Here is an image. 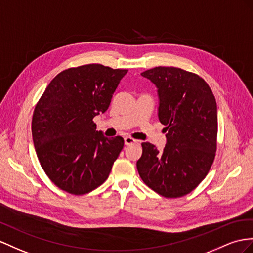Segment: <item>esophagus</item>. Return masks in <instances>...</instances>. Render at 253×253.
Masks as SVG:
<instances>
[{
	"label": "esophagus",
	"instance_id": "34e87169",
	"mask_svg": "<svg viewBox=\"0 0 253 253\" xmlns=\"http://www.w3.org/2000/svg\"><path fill=\"white\" fill-rule=\"evenodd\" d=\"M124 141H125V145H130V144H133V143H137V142H138L137 140H134L130 137H125Z\"/></svg>",
	"mask_w": 253,
	"mask_h": 253
}]
</instances>
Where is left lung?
<instances>
[{
  "label": "left lung",
  "mask_w": 253,
  "mask_h": 253,
  "mask_svg": "<svg viewBox=\"0 0 253 253\" xmlns=\"http://www.w3.org/2000/svg\"><path fill=\"white\" fill-rule=\"evenodd\" d=\"M157 87L158 118L166 126L161 152L143 142L137 169L151 189L166 198L191 192L209 173L217 150V103L198 75L176 67H155L141 74Z\"/></svg>",
  "instance_id": "1"
}]
</instances>
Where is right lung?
<instances>
[{"instance_id":"1","label":"right lung","mask_w":253,"mask_h":253,"mask_svg":"<svg viewBox=\"0 0 253 253\" xmlns=\"http://www.w3.org/2000/svg\"><path fill=\"white\" fill-rule=\"evenodd\" d=\"M127 69L87 64L63 70L44 89L32 119L38 160L60 189L76 196L106 182L124 146L106 138L93 119L105 113Z\"/></svg>"}]
</instances>
